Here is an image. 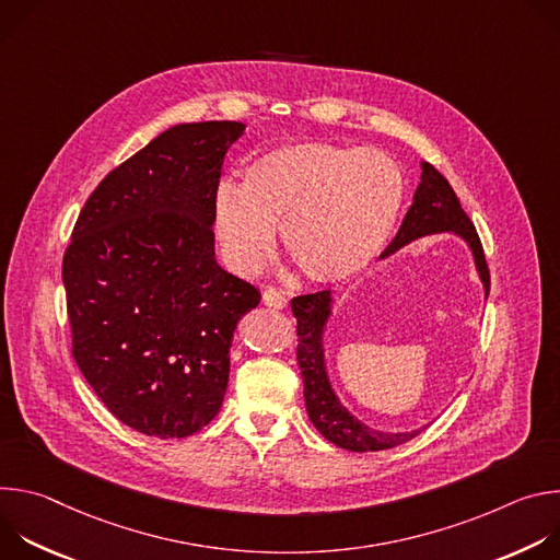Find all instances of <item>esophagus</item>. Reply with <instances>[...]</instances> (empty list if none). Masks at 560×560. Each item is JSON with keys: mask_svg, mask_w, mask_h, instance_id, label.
<instances>
[{"mask_svg": "<svg viewBox=\"0 0 560 560\" xmlns=\"http://www.w3.org/2000/svg\"><path fill=\"white\" fill-rule=\"evenodd\" d=\"M264 303L275 310H283V307H288V296H285V292H281L277 288H268V290H264Z\"/></svg>", "mask_w": 560, "mask_h": 560, "instance_id": "1", "label": "esophagus"}]
</instances>
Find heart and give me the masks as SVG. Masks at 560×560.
<instances>
[{
	"instance_id": "heart-1",
	"label": "heart",
	"mask_w": 560,
	"mask_h": 560,
	"mask_svg": "<svg viewBox=\"0 0 560 560\" xmlns=\"http://www.w3.org/2000/svg\"><path fill=\"white\" fill-rule=\"evenodd\" d=\"M406 184L389 156L330 141L279 143L255 156L244 186L223 182L212 199L214 234L232 270L255 275L275 246L312 283H343L385 248Z\"/></svg>"
}]
</instances>
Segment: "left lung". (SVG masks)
<instances>
[{
	"mask_svg": "<svg viewBox=\"0 0 560 560\" xmlns=\"http://www.w3.org/2000/svg\"><path fill=\"white\" fill-rule=\"evenodd\" d=\"M452 232L467 244L474 266L486 296L490 294V270L486 264L481 238L476 234L474 223L460 208V201L447 179L428 162L421 164V184L415 192L412 206L398 228L392 244L383 250L381 259L398 253L421 236ZM332 290H322L314 294H303L292 299V314L296 318V361L303 378L305 410L312 425L322 432L330 443L350 450V452H378L396 445H404L425 428L410 432H383L359 421L348 408L339 401V396L330 383L326 368V348L324 335L332 316Z\"/></svg>",
	"mask_w": 560,
	"mask_h": 560,
	"instance_id": "obj_1",
	"label": "left lung"
}]
</instances>
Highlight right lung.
<instances>
[{
    "label": "right lung",
    "mask_w": 560,
    "mask_h": 560,
    "mask_svg": "<svg viewBox=\"0 0 560 560\" xmlns=\"http://www.w3.org/2000/svg\"><path fill=\"white\" fill-rule=\"evenodd\" d=\"M242 121L179 124L108 173L61 279L72 357L128 428L184 439L221 410L238 318L259 305L214 257L212 199Z\"/></svg>",
    "instance_id": "obj_1"
}]
</instances>
